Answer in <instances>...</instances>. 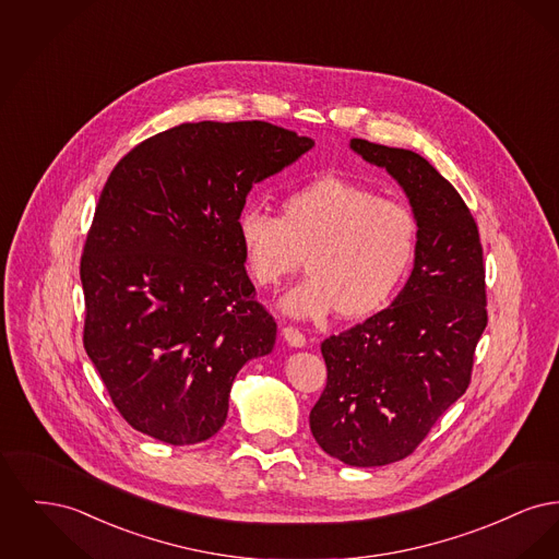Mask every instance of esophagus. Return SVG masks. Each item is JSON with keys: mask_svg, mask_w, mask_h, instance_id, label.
<instances>
[{"mask_svg": "<svg viewBox=\"0 0 559 559\" xmlns=\"http://www.w3.org/2000/svg\"><path fill=\"white\" fill-rule=\"evenodd\" d=\"M283 337H285V342L292 347L306 346V337H304L297 329H293V326H285V329H283Z\"/></svg>", "mask_w": 559, "mask_h": 559, "instance_id": "1", "label": "esophagus"}]
</instances>
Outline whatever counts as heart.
Wrapping results in <instances>:
<instances>
[{
    "instance_id": "b5f03b06",
    "label": "heart",
    "mask_w": 559,
    "mask_h": 559,
    "mask_svg": "<svg viewBox=\"0 0 559 559\" xmlns=\"http://www.w3.org/2000/svg\"><path fill=\"white\" fill-rule=\"evenodd\" d=\"M237 237L253 278L276 287L301 266L308 276L281 299L289 319L324 320L335 312L365 319L379 312L408 274L419 222L400 201L340 176L292 188L281 215L242 207Z\"/></svg>"
}]
</instances>
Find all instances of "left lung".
<instances>
[{"label":"left lung","mask_w":559,"mask_h":559,"mask_svg":"<svg viewBox=\"0 0 559 559\" xmlns=\"http://www.w3.org/2000/svg\"><path fill=\"white\" fill-rule=\"evenodd\" d=\"M383 167L419 222L413 272L396 299L322 342L326 388L310 411L320 449L352 467L408 456L461 399L486 329L478 226L461 194L421 155L352 138Z\"/></svg>","instance_id":"1"}]
</instances>
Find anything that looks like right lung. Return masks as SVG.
<instances>
[{
    "label": "right lung",
    "instance_id": "add662e5",
    "mask_svg": "<svg viewBox=\"0 0 559 559\" xmlns=\"http://www.w3.org/2000/svg\"><path fill=\"white\" fill-rule=\"evenodd\" d=\"M314 146L266 121H199L117 163L81 258L83 346L121 417L174 444L224 426L237 372L272 352L237 237L247 192Z\"/></svg>",
    "mask_w": 559,
    "mask_h": 559
}]
</instances>
